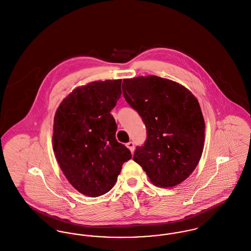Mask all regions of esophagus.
Returning a JSON list of instances; mask_svg holds the SVG:
<instances>
[{
  "label": "esophagus",
  "mask_w": 251,
  "mask_h": 251,
  "mask_svg": "<svg viewBox=\"0 0 251 251\" xmlns=\"http://www.w3.org/2000/svg\"><path fill=\"white\" fill-rule=\"evenodd\" d=\"M126 148H127L131 152H133V151H134V143H133V142L127 143V144H126Z\"/></svg>",
  "instance_id": "34e87169"
}]
</instances>
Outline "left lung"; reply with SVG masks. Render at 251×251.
<instances>
[{
  "instance_id": "left-lung-1",
  "label": "left lung",
  "mask_w": 251,
  "mask_h": 251,
  "mask_svg": "<svg viewBox=\"0 0 251 251\" xmlns=\"http://www.w3.org/2000/svg\"><path fill=\"white\" fill-rule=\"evenodd\" d=\"M123 93L148 132L133 160L160 188L186 180L204 148L205 122L198 99L178 82L156 75L125 78Z\"/></svg>"
}]
</instances>
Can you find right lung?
<instances>
[{
	"mask_svg": "<svg viewBox=\"0 0 251 251\" xmlns=\"http://www.w3.org/2000/svg\"><path fill=\"white\" fill-rule=\"evenodd\" d=\"M122 79L78 86L60 102L53 119L52 149L71 185L96 198L109 192L129 150L116 140L110 111L122 94Z\"/></svg>",
	"mask_w": 251,
	"mask_h": 251,
	"instance_id": "add662e5",
	"label": "right lung"
}]
</instances>
